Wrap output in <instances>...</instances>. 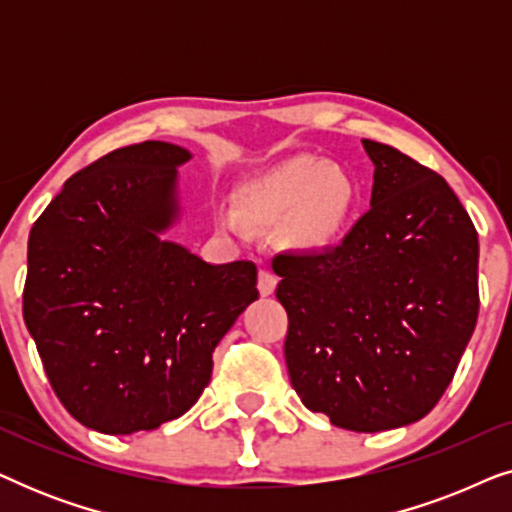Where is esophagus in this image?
I'll return each mask as SVG.
<instances>
[{"label":"esophagus","instance_id":"obj_1","mask_svg":"<svg viewBox=\"0 0 512 512\" xmlns=\"http://www.w3.org/2000/svg\"><path fill=\"white\" fill-rule=\"evenodd\" d=\"M277 289V277L272 275L268 270H261L258 272V291H261V296H272Z\"/></svg>","mask_w":512,"mask_h":512}]
</instances>
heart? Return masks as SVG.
I'll use <instances>...</instances> for the list:
<instances>
[{
	"mask_svg": "<svg viewBox=\"0 0 512 512\" xmlns=\"http://www.w3.org/2000/svg\"><path fill=\"white\" fill-rule=\"evenodd\" d=\"M356 198V181L345 167L296 156L240 186L235 202L244 221L261 226L286 221L284 237L291 247L324 251L345 233ZM226 223L233 226V219Z\"/></svg>",
	"mask_w": 512,
	"mask_h": 512,
	"instance_id": "1",
	"label": "heart"
}]
</instances>
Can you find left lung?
I'll return each instance as SVG.
<instances>
[{
    "instance_id": "1",
    "label": "left lung",
    "mask_w": 512,
    "mask_h": 512,
    "mask_svg": "<svg viewBox=\"0 0 512 512\" xmlns=\"http://www.w3.org/2000/svg\"><path fill=\"white\" fill-rule=\"evenodd\" d=\"M370 209L338 247L279 254L293 389L347 431L408 426L445 394L478 321V233L447 181L363 139Z\"/></svg>"
}]
</instances>
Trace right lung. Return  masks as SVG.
<instances>
[{"label":"right lung","mask_w":512,"mask_h":512,"mask_svg":"<svg viewBox=\"0 0 512 512\" xmlns=\"http://www.w3.org/2000/svg\"><path fill=\"white\" fill-rule=\"evenodd\" d=\"M191 151L123 146L69 177L27 242L23 317L69 415L111 436L191 410L212 354L258 298L256 265L163 240Z\"/></svg>","instance_id":"obj_1"}]
</instances>
